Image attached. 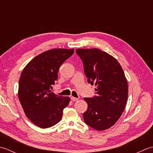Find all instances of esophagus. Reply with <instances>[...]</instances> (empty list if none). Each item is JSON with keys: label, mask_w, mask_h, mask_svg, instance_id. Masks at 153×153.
Returning <instances> with one entry per match:
<instances>
[{"label": "esophagus", "mask_w": 153, "mask_h": 153, "mask_svg": "<svg viewBox=\"0 0 153 153\" xmlns=\"http://www.w3.org/2000/svg\"><path fill=\"white\" fill-rule=\"evenodd\" d=\"M71 100H73V101H76V100H78V98H76V97H71Z\"/></svg>", "instance_id": "obj_1"}]
</instances>
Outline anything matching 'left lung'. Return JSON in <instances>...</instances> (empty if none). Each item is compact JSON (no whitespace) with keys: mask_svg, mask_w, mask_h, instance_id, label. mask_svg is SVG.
Segmentation results:
<instances>
[{"mask_svg":"<svg viewBox=\"0 0 153 153\" xmlns=\"http://www.w3.org/2000/svg\"><path fill=\"white\" fill-rule=\"evenodd\" d=\"M87 82L95 84L97 96L84 98L87 110L84 122L98 131L115 124L125 109L128 96V81L120 63L111 55L98 48H78Z\"/></svg>","mask_w":153,"mask_h":153,"instance_id":"8db88e82","label":"left lung"}]
</instances>
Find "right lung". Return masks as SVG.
<instances>
[{"label":"right lung","mask_w":153,"mask_h":153,"mask_svg":"<svg viewBox=\"0 0 153 153\" xmlns=\"http://www.w3.org/2000/svg\"><path fill=\"white\" fill-rule=\"evenodd\" d=\"M74 49L54 48L33 58L21 74L18 98L27 118L41 128H48L60 121L70 98L56 95L51 87L58 79L59 68Z\"/></svg>","instance_id":"obj_1"}]
</instances>
